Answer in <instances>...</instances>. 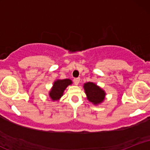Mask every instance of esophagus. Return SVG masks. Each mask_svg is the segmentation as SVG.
<instances>
[{
    "mask_svg": "<svg viewBox=\"0 0 150 150\" xmlns=\"http://www.w3.org/2000/svg\"><path fill=\"white\" fill-rule=\"evenodd\" d=\"M80 78H79V77H77V78H75L73 80V82L75 84V85H78L79 82H80Z\"/></svg>",
    "mask_w": 150,
    "mask_h": 150,
    "instance_id": "esophagus-1",
    "label": "esophagus"
}]
</instances>
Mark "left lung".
Segmentation results:
<instances>
[{"label": "left lung", "mask_w": 150, "mask_h": 150, "mask_svg": "<svg viewBox=\"0 0 150 150\" xmlns=\"http://www.w3.org/2000/svg\"><path fill=\"white\" fill-rule=\"evenodd\" d=\"M87 99L94 104H98L104 101L105 92L93 82H87L84 85Z\"/></svg>", "instance_id": "left-lung-1"}]
</instances>
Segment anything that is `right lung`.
Wrapping results in <instances>:
<instances>
[{"label":"right lung","instance_id":"add662e5","mask_svg":"<svg viewBox=\"0 0 150 150\" xmlns=\"http://www.w3.org/2000/svg\"><path fill=\"white\" fill-rule=\"evenodd\" d=\"M72 83L70 79L56 80L53 84V86L50 91L49 96L53 101L58 100L63 96V92L68 85Z\"/></svg>","mask_w":150,"mask_h":150}]
</instances>
